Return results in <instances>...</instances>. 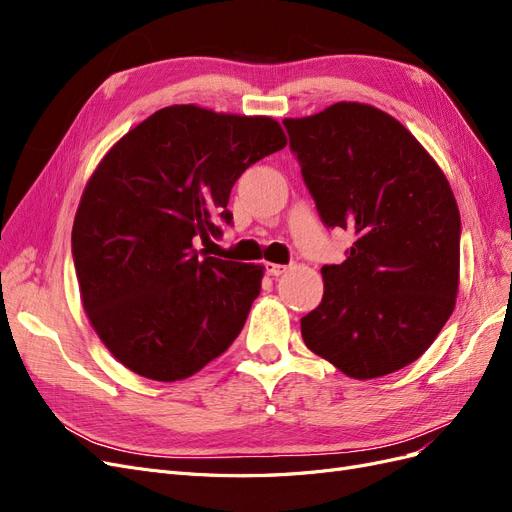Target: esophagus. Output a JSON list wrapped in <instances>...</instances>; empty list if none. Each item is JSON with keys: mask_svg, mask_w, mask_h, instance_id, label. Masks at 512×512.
Wrapping results in <instances>:
<instances>
[{"mask_svg": "<svg viewBox=\"0 0 512 512\" xmlns=\"http://www.w3.org/2000/svg\"><path fill=\"white\" fill-rule=\"evenodd\" d=\"M265 269H267V275L271 277H280L282 273H286V265H277V262H265Z\"/></svg>", "mask_w": 512, "mask_h": 512, "instance_id": "34e87169", "label": "esophagus"}]
</instances>
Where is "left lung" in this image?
<instances>
[{"label": "left lung", "mask_w": 512, "mask_h": 512, "mask_svg": "<svg viewBox=\"0 0 512 512\" xmlns=\"http://www.w3.org/2000/svg\"><path fill=\"white\" fill-rule=\"evenodd\" d=\"M322 222L356 232L322 267V303L301 318L305 346L356 380L414 363L459 290L461 220L446 175L412 132L361 102L284 119Z\"/></svg>", "instance_id": "8db88e82"}]
</instances>
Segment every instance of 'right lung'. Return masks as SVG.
I'll list each match as a JSON object with an SVG mask.
<instances>
[{
	"instance_id": "1",
	"label": "right lung",
	"mask_w": 512,
	"mask_h": 512,
	"mask_svg": "<svg viewBox=\"0 0 512 512\" xmlns=\"http://www.w3.org/2000/svg\"><path fill=\"white\" fill-rule=\"evenodd\" d=\"M284 147L273 117L173 104L108 149L76 209L72 256L85 314L123 367L175 382L235 342L265 267L200 258L194 239L220 235L232 185Z\"/></svg>"
}]
</instances>
